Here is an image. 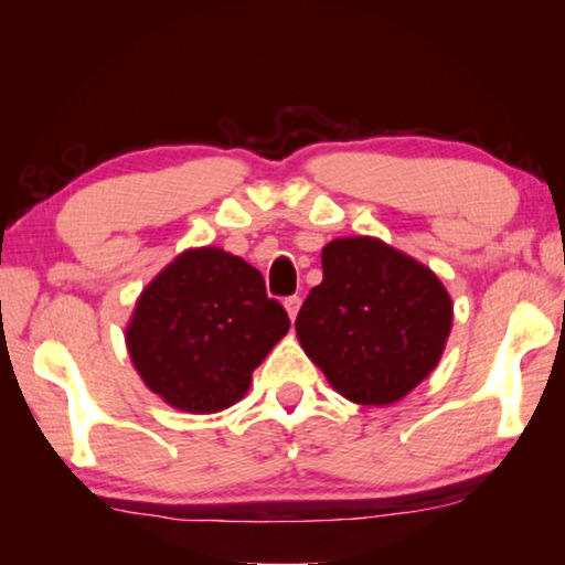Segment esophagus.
<instances>
[{
  "instance_id": "1",
  "label": "esophagus",
  "mask_w": 565,
  "mask_h": 565,
  "mask_svg": "<svg viewBox=\"0 0 565 565\" xmlns=\"http://www.w3.org/2000/svg\"><path fill=\"white\" fill-rule=\"evenodd\" d=\"M284 309H286V313H289V319L294 321L296 313H299V309H301V299H299V296H289V299L284 301Z\"/></svg>"
}]
</instances>
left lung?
Segmentation results:
<instances>
[{"mask_svg":"<svg viewBox=\"0 0 565 565\" xmlns=\"http://www.w3.org/2000/svg\"><path fill=\"white\" fill-rule=\"evenodd\" d=\"M321 266L296 317L306 356L353 404L404 398L441 359L451 296L431 269L371 236L333 238Z\"/></svg>","mask_w":565,"mask_h":565,"instance_id":"8db88e82","label":"left lung"}]
</instances>
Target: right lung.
<instances>
[{"label":"right lung","instance_id":"right-lung-1","mask_svg":"<svg viewBox=\"0 0 565 565\" xmlns=\"http://www.w3.org/2000/svg\"><path fill=\"white\" fill-rule=\"evenodd\" d=\"M291 321L264 276L224 248H189L145 291L127 349L145 384L169 406L214 414L242 398L254 369Z\"/></svg>","mask_w":565,"mask_h":565}]
</instances>
